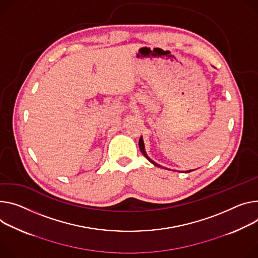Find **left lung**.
<instances>
[{"label":"left lung","mask_w":258,"mask_h":258,"mask_svg":"<svg viewBox=\"0 0 258 258\" xmlns=\"http://www.w3.org/2000/svg\"><path fill=\"white\" fill-rule=\"evenodd\" d=\"M139 147H140V150H141V152L143 153V155L152 163V165H154L155 167H158V168H162L160 165H158V163H156L154 160H152L148 155H147V153H146V150H145V145H144V141H143V137L141 136V138H140V140H139ZM162 169H167V168H162ZM168 170V169H167ZM191 171H195V170H188V171H186L185 173H190ZM176 172H178V171H176ZM180 172V171H179Z\"/></svg>","instance_id":"left-lung-1"}]
</instances>
